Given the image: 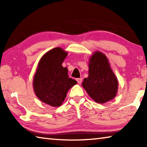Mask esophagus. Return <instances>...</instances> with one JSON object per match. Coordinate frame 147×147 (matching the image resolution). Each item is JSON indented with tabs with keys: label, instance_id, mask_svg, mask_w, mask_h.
I'll list each match as a JSON object with an SVG mask.
<instances>
[{
	"label": "esophagus",
	"instance_id": "obj_1",
	"mask_svg": "<svg viewBox=\"0 0 147 147\" xmlns=\"http://www.w3.org/2000/svg\"><path fill=\"white\" fill-rule=\"evenodd\" d=\"M76 81H77V82H78L79 84H81L82 82V78H77L76 79Z\"/></svg>",
	"mask_w": 147,
	"mask_h": 147
}]
</instances>
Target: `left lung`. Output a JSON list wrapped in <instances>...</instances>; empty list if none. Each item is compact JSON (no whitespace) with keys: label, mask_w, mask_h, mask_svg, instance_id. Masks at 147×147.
I'll use <instances>...</instances> for the list:
<instances>
[{"label":"left lung","mask_w":147,"mask_h":147,"mask_svg":"<svg viewBox=\"0 0 147 147\" xmlns=\"http://www.w3.org/2000/svg\"><path fill=\"white\" fill-rule=\"evenodd\" d=\"M90 97L98 103H105L115 97L118 81L106 56L96 52L89 63V76L82 84Z\"/></svg>","instance_id":"1"}]
</instances>
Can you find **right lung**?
<instances>
[{"label":"right lung","instance_id":"add662e5","mask_svg":"<svg viewBox=\"0 0 147 147\" xmlns=\"http://www.w3.org/2000/svg\"><path fill=\"white\" fill-rule=\"evenodd\" d=\"M67 53L59 47L51 50L39 61L34 77L33 86L36 96L52 106H59L69 89L77 84L69 78L67 69L62 63Z\"/></svg>","mask_w":147,"mask_h":147}]
</instances>
